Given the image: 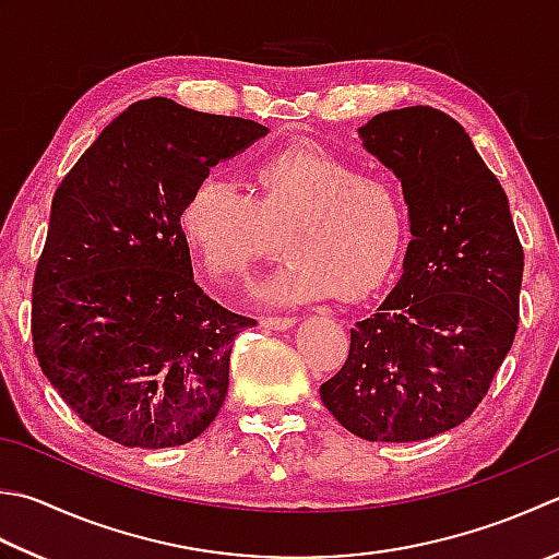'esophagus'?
Returning <instances> with one entry per match:
<instances>
[{"mask_svg": "<svg viewBox=\"0 0 559 559\" xmlns=\"http://www.w3.org/2000/svg\"><path fill=\"white\" fill-rule=\"evenodd\" d=\"M298 322L295 320V317H278V314H273V317H261V326H266V330H290V326Z\"/></svg>", "mask_w": 559, "mask_h": 559, "instance_id": "1", "label": "esophagus"}]
</instances>
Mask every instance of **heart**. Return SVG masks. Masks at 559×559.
Masks as SVG:
<instances>
[{
    "label": "heart",
    "mask_w": 559,
    "mask_h": 559,
    "mask_svg": "<svg viewBox=\"0 0 559 559\" xmlns=\"http://www.w3.org/2000/svg\"><path fill=\"white\" fill-rule=\"evenodd\" d=\"M181 227L207 278L242 283L257 261L290 259L261 298L298 305L342 295L360 300L397 269L409 237V199L397 177L364 171L352 157L295 142L261 157L251 193L225 179H201L181 205Z\"/></svg>",
    "instance_id": "obj_1"
}]
</instances>
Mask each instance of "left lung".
Segmentation results:
<instances>
[{
  "mask_svg": "<svg viewBox=\"0 0 559 559\" xmlns=\"http://www.w3.org/2000/svg\"><path fill=\"white\" fill-rule=\"evenodd\" d=\"M360 138L407 191L412 242L320 397L358 439L424 441L463 424L504 364L523 247L504 189L455 118L407 106L370 118Z\"/></svg>",
  "mask_w": 559,
  "mask_h": 559,
  "instance_id": "1",
  "label": "left lung"
}]
</instances>
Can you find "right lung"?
<instances>
[{
  "instance_id": "1",
  "label": "right lung",
  "mask_w": 559,
  "mask_h": 559,
  "mask_svg": "<svg viewBox=\"0 0 559 559\" xmlns=\"http://www.w3.org/2000/svg\"><path fill=\"white\" fill-rule=\"evenodd\" d=\"M269 130L135 102L52 195L31 298L43 373L90 429L128 448L193 441L221 412L233 342L251 317L193 281L181 205L221 159Z\"/></svg>"
}]
</instances>
